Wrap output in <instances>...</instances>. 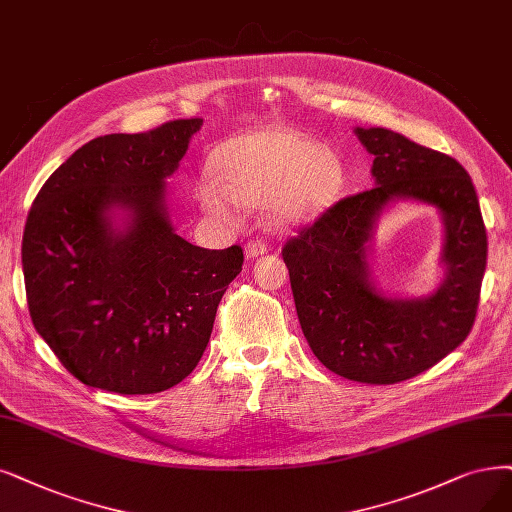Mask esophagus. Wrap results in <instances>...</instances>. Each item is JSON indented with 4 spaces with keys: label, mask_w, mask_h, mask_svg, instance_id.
Wrapping results in <instances>:
<instances>
[{
    "label": "esophagus",
    "mask_w": 512,
    "mask_h": 512,
    "mask_svg": "<svg viewBox=\"0 0 512 512\" xmlns=\"http://www.w3.org/2000/svg\"><path fill=\"white\" fill-rule=\"evenodd\" d=\"M263 253H268V242H263L261 238H255V240H249L244 244V255L246 259H255Z\"/></svg>",
    "instance_id": "obj_1"
}]
</instances>
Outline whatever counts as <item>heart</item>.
I'll list each match as a JSON object with an SVG mask.
<instances>
[{"label":"heart","instance_id":"obj_1","mask_svg":"<svg viewBox=\"0 0 512 512\" xmlns=\"http://www.w3.org/2000/svg\"><path fill=\"white\" fill-rule=\"evenodd\" d=\"M217 173H206L198 198L208 213L236 223L242 204H268L276 227L310 221L331 204L339 187L333 154L293 130H257L221 145Z\"/></svg>","mask_w":512,"mask_h":512}]
</instances>
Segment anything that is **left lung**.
Segmentation results:
<instances>
[{
    "mask_svg": "<svg viewBox=\"0 0 512 512\" xmlns=\"http://www.w3.org/2000/svg\"><path fill=\"white\" fill-rule=\"evenodd\" d=\"M373 154L375 187L348 196L282 246L295 310L314 356L363 384L409 380L456 350L475 323L487 263L479 198L464 166L388 128H356ZM394 199L438 208L446 278L428 298H386L366 255L374 221Z\"/></svg>",
    "mask_w": 512,
    "mask_h": 512,
    "instance_id": "8db88e82",
    "label": "left lung"
}]
</instances>
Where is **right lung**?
I'll return each mask as SVG.
<instances>
[{
	"mask_svg": "<svg viewBox=\"0 0 512 512\" xmlns=\"http://www.w3.org/2000/svg\"><path fill=\"white\" fill-rule=\"evenodd\" d=\"M200 126L189 118L92 139L33 200L23 234L29 314L86 386L154 394L185 380L242 270L238 244L200 249L168 219L166 179Z\"/></svg>",
	"mask_w": 512,
	"mask_h": 512,
	"instance_id": "1",
	"label": "right lung"
}]
</instances>
